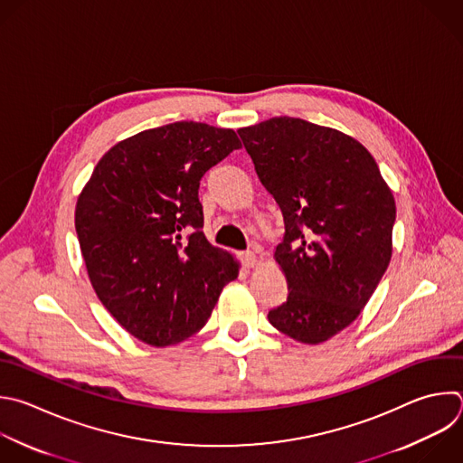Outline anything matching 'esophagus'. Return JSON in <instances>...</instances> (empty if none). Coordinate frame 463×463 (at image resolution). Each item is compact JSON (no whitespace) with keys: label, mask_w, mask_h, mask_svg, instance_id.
<instances>
[{"label":"esophagus","mask_w":463,"mask_h":463,"mask_svg":"<svg viewBox=\"0 0 463 463\" xmlns=\"http://www.w3.org/2000/svg\"><path fill=\"white\" fill-rule=\"evenodd\" d=\"M240 260H241L243 267H247V269H250V267H254V265L258 263V258H256V254H254L252 250L241 252V254H240Z\"/></svg>","instance_id":"esophagus-1"}]
</instances>
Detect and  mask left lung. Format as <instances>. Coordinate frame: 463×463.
Returning a JSON list of instances; mask_svg holds the SVG:
<instances>
[{
	"mask_svg": "<svg viewBox=\"0 0 463 463\" xmlns=\"http://www.w3.org/2000/svg\"><path fill=\"white\" fill-rule=\"evenodd\" d=\"M238 134L285 222L274 258L288 294L267 318L296 342H327L360 317L387 270L394 196L371 152L336 128L279 116Z\"/></svg>",
	"mask_w": 463,
	"mask_h": 463,
	"instance_id": "8db88e82",
	"label": "left lung"
}]
</instances>
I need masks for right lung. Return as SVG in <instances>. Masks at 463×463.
<instances>
[{"instance_id": "obj_1", "label": "right lung", "mask_w": 463, "mask_h": 463, "mask_svg": "<svg viewBox=\"0 0 463 463\" xmlns=\"http://www.w3.org/2000/svg\"><path fill=\"white\" fill-rule=\"evenodd\" d=\"M241 146L232 128L176 121L103 154L76 203L89 279L112 318L154 347L209 320L240 263L203 234L200 180Z\"/></svg>"}]
</instances>
